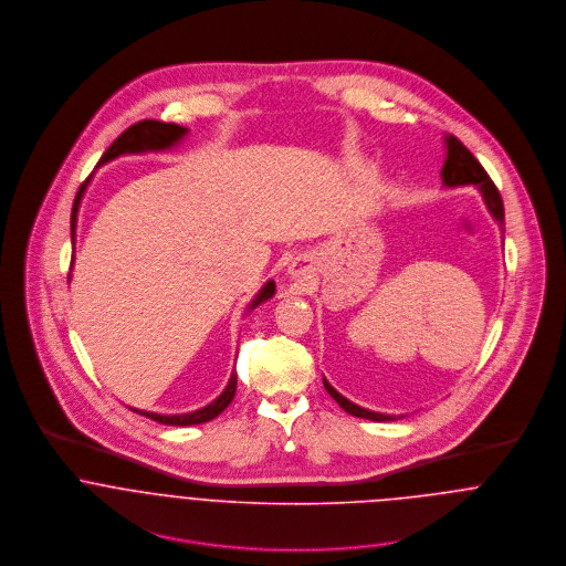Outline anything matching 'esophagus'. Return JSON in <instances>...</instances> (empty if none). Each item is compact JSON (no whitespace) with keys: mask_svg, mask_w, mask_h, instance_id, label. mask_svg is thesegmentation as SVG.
<instances>
[{"mask_svg":"<svg viewBox=\"0 0 566 566\" xmlns=\"http://www.w3.org/2000/svg\"><path fill=\"white\" fill-rule=\"evenodd\" d=\"M287 272H290L294 279H307L310 272H312V268H310V261H307L305 256H296V259L290 263Z\"/></svg>","mask_w":566,"mask_h":566,"instance_id":"obj_1","label":"esophagus"}]
</instances>
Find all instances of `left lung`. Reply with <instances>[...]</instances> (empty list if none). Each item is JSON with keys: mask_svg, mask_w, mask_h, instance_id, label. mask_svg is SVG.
<instances>
[{"mask_svg": "<svg viewBox=\"0 0 566 566\" xmlns=\"http://www.w3.org/2000/svg\"><path fill=\"white\" fill-rule=\"evenodd\" d=\"M444 146H447V159L442 165V182L447 187H462V185H475L482 196H484L485 207L490 211V216L499 222L501 227V233H503V224H505V213H503V200H501V193L499 189L494 187V182L490 180V176L485 174L482 163L478 161L471 150L453 135H447L444 137ZM324 388L326 392L335 399V403L339 405L344 411L357 416V418H366V420H375V422H388V420H397L401 416H390V413H379V411H370L366 407H359V405L344 399L326 379H323Z\"/></svg>", "mask_w": 566, "mask_h": 566, "instance_id": "left-lung-1", "label": "left lung"}]
</instances>
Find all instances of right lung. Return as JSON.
Here are the masks:
<instances>
[{
	"label": "right lung",
	"mask_w": 566,
	"mask_h": 566,
	"mask_svg": "<svg viewBox=\"0 0 566 566\" xmlns=\"http://www.w3.org/2000/svg\"><path fill=\"white\" fill-rule=\"evenodd\" d=\"M189 130L178 126V124H165V122H157V119H144V122H137L133 124L130 128H126L111 146L108 150L102 155V159L97 165H104V163L113 161L122 155H142V153H159V150H169L174 148L178 142H182V137L187 135ZM91 178V176H88ZM88 178L84 180L76 193V200H74V209H72V242H74V233H76V220H78V207H81L82 196H84V189L88 185ZM74 261V256H72ZM274 281H268L261 292L254 296V301L250 303L248 310H254L256 305L270 301L274 296ZM235 390H238V375L233 373L231 379H229V386L224 388V392L213 401V403L202 407V409H196V411H189V413H174V416H165V413H155V411H144V409H135L130 407L133 411L146 416V418H153L161 424H171V427H187V424H200V422H209L213 420L216 416H220L231 401L235 397Z\"/></svg>",
	"instance_id": "add662e5"
}]
</instances>
